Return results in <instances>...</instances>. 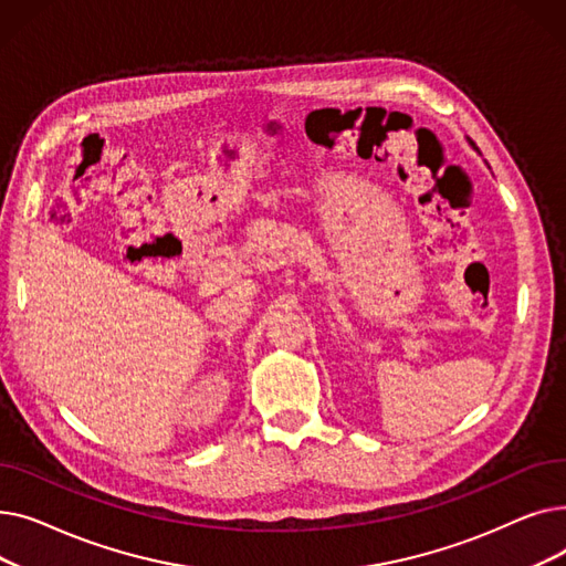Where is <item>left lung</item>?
I'll use <instances>...</instances> for the list:
<instances>
[{
	"instance_id": "left-lung-1",
	"label": "left lung",
	"mask_w": 566,
	"mask_h": 566,
	"mask_svg": "<svg viewBox=\"0 0 566 566\" xmlns=\"http://www.w3.org/2000/svg\"><path fill=\"white\" fill-rule=\"evenodd\" d=\"M470 144H472V142H470ZM472 146H474V144H472Z\"/></svg>"
}]
</instances>
